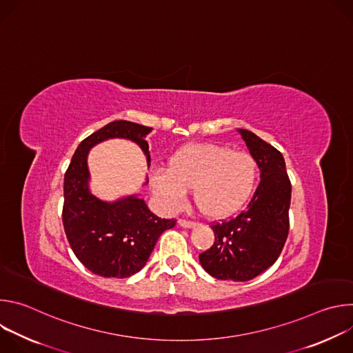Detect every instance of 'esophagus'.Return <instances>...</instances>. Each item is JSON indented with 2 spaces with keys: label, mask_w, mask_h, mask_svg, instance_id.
I'll list each match as a JSON object with an SVG mask.
<instances>
[{
  "label": "esophagus",
  "mask_w": 353,
  "mask_h": 353,
  "mask_svg": "<svg viewBox=\"0 0 353 353\" xmlns=\"http://www.w3.org/2000/svg\"><path fill=\"white\" fill-rule=\"evenodd\" d=\"M179 225L183 228H194L196 223L194 221H188V219H180Z\"/></svg>",
  "instance_id": "1"
}]
</instances>
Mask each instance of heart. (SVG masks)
Segmentation results:
<instances>
[{"label":"heart","instance_id":"heart-1","mask_svg":"<svg viewBox=\"0 0 353 353\" xmlns=\"http://www.w3.org/2000/svg\"><path fill=\"white\" fill-rule=\"evenodd\" d=\"M260 169L248 152L215 143H188L169 158L168 170H157L150 184L162 204L170 210L183 205L187 190L208 218H226L237 212L259 183Z\"/></svg>","mask_w":353,"mask_h":353}]
</instances>
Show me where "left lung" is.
<instances>
[{"label":"left lung","instance_id":"8db88e82","mask_svg":"<svg viewBox=\"0 0 353 353\" xmlns=\"http://www.w3.org/2000/svg\"><path fill=\"white\" fill-rule=\"evenodd\" d=\"M239 131L259 163L261 181L244 211L211 225L215 241L199 254L201 265L211 276L233 282L253 279L278 260L289 233L292 195L279 150L254 132Z\"/></svg>","mask_w":353,"mask_h":353}]
</instances>
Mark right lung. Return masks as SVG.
<instances>
[{
	"instance_id": "add662e5",
	"label": "right lung",
	"mask_w": 353,
	"mask_h": 353,
	"mask_svg": "<svg viewBox=\"0 0 353 353\" xmlns=\"http://www.w3.org/2000/svg\"><path fill=\"white\" fill-rule=\"evenodd\" d=\"M150 130L125 120L109 123L78 145L65 172L64 230L77 259L96 275L128 278L141 271L159 236L176 226V219L157 216L137 195L105 203L88 188L86 158L93 145L109 138H127L139 145L149 163L145 137Z\"/></svg>"
}]
</instances>
